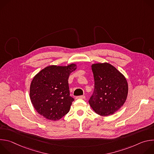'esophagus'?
Listing matches in <instances>:
<instances>
[{"label": "esophagus", "instance_id": "34e87169", "mask_svg": "<svg viewBox=\"0 0 154 154\" xmlns=\"http://www.w3.org/2000/svg\"><path fill=\"white\" fill-rule=\"evenodd\" d=\"M76 99H85V96H77Z\"/></svg>", "mask_w": 154, "mask_h": 154}]
</instances>
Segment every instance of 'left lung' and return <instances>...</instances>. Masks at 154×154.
<instances>
[{"label": "left lung", "instance_id": "8db88e82", "mask_svg": "<svg viewBox=\"0 0 154 154\" xmlns=\"http://www.w3.org/2000/svg\"><path fill=\"white\" fill-rule=\"evenodd\" d=\"M94 89L89 103L98 115H113L124 105L128 94L125 77L112 64L104 63L91 66Z\"/></svg>", "mask_w": 154, "mask_h": 154}]
</instances>
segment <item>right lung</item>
Returning a JSON list of instances; mask_svg holds the SVG:
<instances>
[{"label": "right lung", "mask_w": 154, "mask_h": 154, "mask_svg": "<svg viewBox=\"0 0 154 154\" xmlns=\"http://www.w3.org/2000/svg\"><path fill=\"white\" fill-rule=\"evenodd\" d=\"M76 64L49 66L33 79L30 88L31 102L37 112L45 118L57 121L66 115L74 98L70 96L68 79Z\"/></svg>", "instance_id": "add662e5"}]
</instances>
